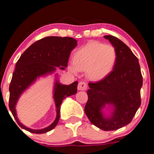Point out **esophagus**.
I'll list each match as a JSON object with an SVG mask.
<instances>
[{"label":"esophagus","instance_id":"1","mask_svg":"<svg viewBox=\"0 0 154 154\" xmlns=\"http://www.w3.org/2000/svg\"><path fill=\"white\" fill-rule=\"evenodd\" d=\"M87 88H88V85L86 83L81 82L79 83V84H78L77 89L78 90H85L87 89Z\"/></svg>","mask_w":154,"mask_h":154}]
</instances>
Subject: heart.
<instances>
[{
    "mask_svg": "<svg viewBox=\"0 0 154 154\" xmlns=\"http://www.w3.org/2000/svg\"><path fill=\"white\" fill-rule=\"evenodd\" d=\"M116 60L117 53L113 46L91 41L75 52L73 62L69 64V70L73 73L87 71L91 79L98 81L112 71Z\"/></svg>",
    "mask_w": 154,
    "mask_h": 154,
    "instance_id": "b5f03b06",
    "label": "heart"
}]
</instances>
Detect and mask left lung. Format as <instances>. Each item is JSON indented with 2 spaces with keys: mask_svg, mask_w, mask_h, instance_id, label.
Listing matches in <instances>:
<instances>
[{
  "mask_svg": "<svg viewBox=\"0 0 154 154\" xmlns=\"http://www.w3.org/2000/svg\"><path fill=\"white\" fill-rule=\"evenodd\" d=\"M117 53L113 69L96 83H89L85 113L91 123L105 131L130 123L140 105L143 77L139 60L116 36L105 35ZM107 110L108 114L105 111Z\"/></svg>",
  "mask_w": 154,
  "mask_h": 154,
  "instance_id": "obj_1",
  "label": "left lung"
}]
</instances>
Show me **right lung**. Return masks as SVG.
Returning <instances> with one entry per match:
<instances>
[{
	"label": "right lung",
	"mask_w": 154,
	"mask_h": 154,
	"mask_svg": "<svg viewBox=\"0 0 154 154\" xmlns=\"http://www.w3.org/2000/svg\"><path fill=\"white\" fill-rule=\"evenodd\" d=\"M77 45V41L73 38L48 36L34 43L20 56L10 83L9 106L22 128L32 133L43 134L54 129L58 124L61 104L65 98L77 93V81L70 85H64L60 82L58 74L55 75L53 98L56 105V117L53 123L44 128L32 129L21 123L17 118L16 105L22 94L40 77L53 74L57 67L60 70L66 69L70 54Z\"/></svg>",
	"instance_id": "right-lung-1"
}]
</instances>
